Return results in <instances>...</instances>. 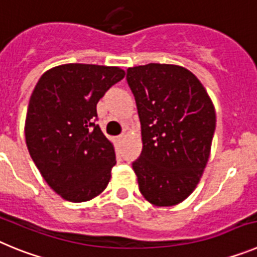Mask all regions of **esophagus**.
<instances>
[{"label": "esophagus", "mask_w": 257, "mask_h": 257, "mask_svg": "<svg viewBox=\"0 0 257 257\" xmlns=\"http://www.w3.org/2000/svg\"><path fill=\"white\" fill-rule=\"evenodd\" d=\"M123 138H124L123 134H122V135H118V136H117V140H118V142H121V140L123 139Z\"/></svg>", "instance_id": "1"}]
</instances>
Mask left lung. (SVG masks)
I'll return each mask as SVG.
<instances>
[{
  "instance_id": "1",
  "label": "left lung",
  "mask_w": 257,
  "mask_h": 257,
  "mask_svg": "<svg viewBox=\"0 0 257 257\" xmlns=\"http://www.w3.org/2000/svg\"><path fill=\"white\" fill-rule=\"evenodd\" d=\"M142 123L143 151L133 162L139 190L152 205H178L197 187L210 157L216 115L205 87L179 65L128 68Z\"/></svg>"
}]
</instances>
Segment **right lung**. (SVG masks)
<instances>
[{"label": "right lung", "instance_id": "1", "mask_svg": "<svg viewBox=\"0 0 257 257\" xmlns=\"http://www.w3.org/2000/svg\"><path fill=\"white\" fill-rule=\"evenodd\" d=\"M123 77L117 67L64 64L42 74L32 92L27 147L46 183L67 201H90L110 180L115 153L96 124V104Z\"/></svg>", "mask_w": 257, "mask_h": 257}]
</instances>
